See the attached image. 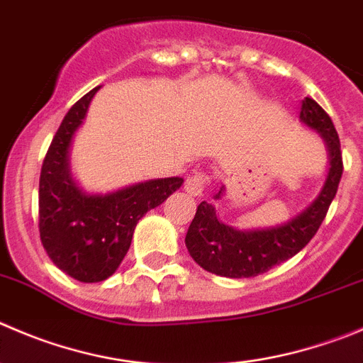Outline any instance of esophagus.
Listing matches in <instances>:
<instances>
[{
	"instance_id": "1",
	"label": "esophagus",
	"mask_w": 363,
	"mask_h": 363,
	"mask_svg": "<svg viewBox=\"0 0 363 363\" xmlns=\"http://www.w3.org/2000/svg\"><path fill=\"white\" fill-rule=\"evenodd\" d=\"M210 182L208 176L205 174V172H196V174L189 176L187 182H185V191H187V194L191 196H201L203 191H205L206 184Z\"/></svg>"
}]
</instances>
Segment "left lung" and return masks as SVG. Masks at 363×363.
<instances>
[{"label":"left lung","instance_id":"left-lung-1","mask_svg":"<svg viewBox=\"0 0 363 363\" xmlns=\"http://www.w3.org/2000/svg\"><path fill=\"white\" fill-rule=\"evenodd\" d=\"M299 121L319 133L330 157L326 182L317 198L287 223L257 230H237L224 224L217 219L212 203H199L185 246L205 271L226 278L258 276L298 255L317 233L342 178V153L339 133L330 116L312 98L303 99ZM223 194L224 185L213 199H220Z\"/></svg>","mask_w":363,"mask_h":363}]
</instances>
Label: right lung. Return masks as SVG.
I'll return each instance as SVG.
<instances>
[{
	"mask_svg": "<svg viewBox=\"0 0 363 363\" xmlns=\"http://www.w3.org/2000/svg\"><path fill=\"white\" fill-rule=\"evenodd\" d=\"M99 87L71 106L44 158L39 182V231L48 257L84 283L110 278L132 244L137 223L184 185V178H158L87 194L71 172V146Z\"/></svg>",
	"mask_w": 363,
	"mask_h": 363,
	"instance_id": "obj_1",
	"label": "right lung"
}]
</instances>
